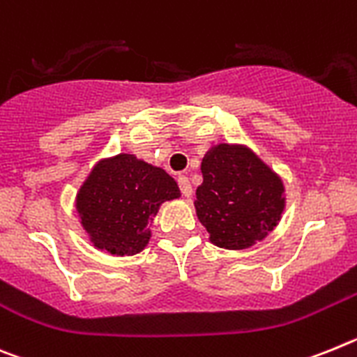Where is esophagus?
<instances>
[{
	"instance_id": "esophagus-1",
	"label": "esophagus",
	"mask_w": 357,
	"mask_h": 357,
	"mask_svg": "<svg viewBox=\"0 0 357 357\" xmlns=\"http://www.w3.org/2000/svg\"><path fill=\"white\" fill-rule=\"evenodd\" d=\"M178 185H179V190L185 197H190L192 196V185H190V179L187 176H179L178 178Z\"/></svg>"
}]
</instances>
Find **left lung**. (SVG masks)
<instances>
[{
  "label": "left lung",
  "instance_id": "left-lung-1",
  "mask_svg": "<svg viewBox=\"0 0 357 357\" xmlns=\"http://www.w3.org/2000/svg\"><path fill=\"white\" fill-rule=\"evenodd\" d=\"M196 212L212 243L244 250L277 226L284 210L282 181L246 147L221 144L201 163Z\"/></svg>",
  "mask_w": 357,
  "mask_h": 357
}]
</instances>
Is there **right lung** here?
<instances>
[{"label":"right lung","instance_id":"add662e5","mask_svg":"<svg viewBox=\"0 0 357 357\" xmlns=\"http://www.w3.org/2000/svg\"><path fill=\"white\" fill-rule=\"evenodd\" d=\"M176 197L178 183L165 170L120 154L93 169L77 196V210L95 246L135 255L149 243V225L160 204Z\"/></svg>","mask_w":357,"mask_h":357}]
</instances>
